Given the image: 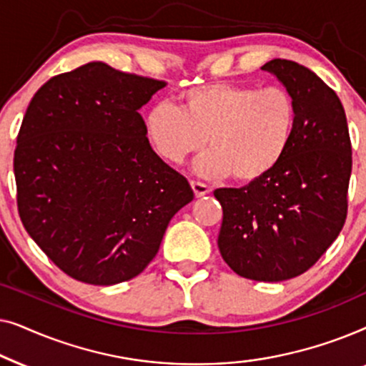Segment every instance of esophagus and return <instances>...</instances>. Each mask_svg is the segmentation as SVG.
<instances>
[{"label":"esophagus","instance_id":"esophagus-1","mask_svg":"<svg viewBox=\"0 0 366 366\" xmlns=\"http://www.w3.org/2000/svg\"><path fill=\"white\" fill-rule=\"evenodd\" d=\"M192 188H193L194 197L197 198H202V197H204V194L212 193V188H209L208 184L199 183V182H192Z\"/></svg>","mask_w":366,"mask_h":366}]
</instances>
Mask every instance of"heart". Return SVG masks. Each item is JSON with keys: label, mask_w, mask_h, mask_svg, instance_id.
Returning a JSON list of instances; mask_svg holds the SVG:
<instances>
[{"label": "heart", "mask_w": 366, "mask_h": 366, "mask_svg": "<svg viewBox=\"0 0 366 366\" xmlns=\"http://www.w3.org/2000/svg\"><path fill=\"white\" fill-rule=\"evenodd\" d=\"M182 108L168 102L144 114V134L159 158L179 164L209 148L197 173L239 183L268 177L282 163L297 128V102L287 88L213 83L179 94Z\"/></svg>", "instance_id": "obj_1"}]
</instances>
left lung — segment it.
Instances as JSON below:
<instances>
[{
  "label": "left lung",
  "mask_w": 366,
  "mask_h": 366,
  "mask_svg": "<svg viewBox=\"0 0 366 366\" xmlns=\"http://www.w3.org/2000/svg\"><path fill=\"white\" fill-rule=\"evenodd\" d=\"M297 102V128L282 163L242 188H218V248L239 277L283 282L312 268L342 232L348 209L352 142L337 93L312 69L272 59Z\"/></svg>",
  "instance_id": "1"
}]
</instances>
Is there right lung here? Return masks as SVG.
Wrapping results in <instances>:
<instances>
[{
    "instance_id": "obj_1",
    "label": "right lung",
    "mask_w": 366,
    "mask_h": 366,
    "mask_svg": "<svg viewBox=\"0 0 366 366\" xmlns=\"http://www.w3.org/2000/svg\"><path fill=\"white\" fill-rule=\"evenodd\" d=\"M164 86L93 61L53 76L29 102L13 163L19 218L78 282L107 287L142 273L194 197L153 152L138 113Z\"/></svg>"
}]
</instances>
